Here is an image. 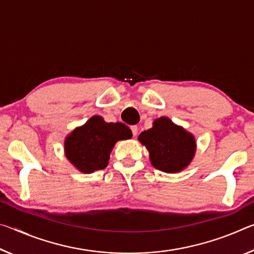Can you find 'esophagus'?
<instances>
[{"label": "esophagus", "mask_w": 254, "mask_h": 254, "mask_svg": "<svg viewBox=\"0 0 254 254\" xmlns=\"http://www.w3.org/2000/svg\"><path fill=\"white\" fill-rule=\"evenodd\" d=\"M131 131H132V133H133V135L135 136L136 134H138V127H136V126H132V127H131Z\"/></svg>", "instance_id": "obj_1"}]
</instances>
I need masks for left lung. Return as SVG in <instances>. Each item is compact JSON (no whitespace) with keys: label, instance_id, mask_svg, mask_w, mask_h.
<instances>
[{"label":"left lung","instance_id":"obj_1","mask_svg":"<svg viewBox=\"0 0 254 254\" xmlns=\"http://www.w3.org/2000/svg\"><path fill=\"white\" fill-rule=\"evenodd\" d=\"M139 141L148 149L152 166L166 173L183 171L192 162L196 149L193 134L165 116L156 119L151 128L141 132Z\"/></svg>","mask_w":254,"mask_h":254}]
</instances>
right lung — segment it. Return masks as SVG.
Here are the masks:
<instances>
[{
	"label": "right lung",
	"instance_id": "right-lung-1",
	"mask_svg": "<svg viewBox=\"0 0 254 254\" xmlns=\"http://www.w3.org/2000/svg\"><path fill=\"white\" fill-rule=\"evenodd\" d=\"M131 136L132 132L126 124L107 123L102 116L95 115L66 136L64 151L76 170L92 173L107 166L112 149L119 140Z\"/></svg>",
	"mask_w": 254,
	"mask_h": 254
}]
</instances>
